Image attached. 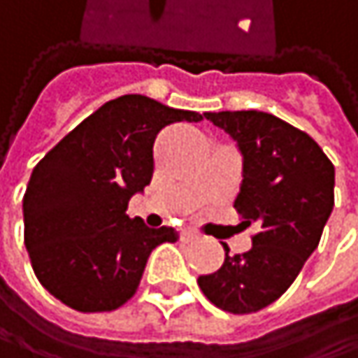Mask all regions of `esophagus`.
I'll list each match as a JSON object with an SVG mask.
<instances>
[{"instance_id": "1", "label": "esophagus", "mask_w": 358, "mask_h": 358, "mask_svg": "<svg viewBox=\"0 0 358 358\" xmlns=\"http://www.w3.org/2000/svg\"><path fill=\"white\" fill-rule=\"evenodd\" d=\"M194 238H196L194 232H190V230H180V241H182V243H192Z\"/></svg>"}]
</instances>
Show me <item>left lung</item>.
I'll list each match as a JSON object with an SVG mask.
<instances>
[{
  "instance_id": "left-lung-1",
  "label": "left lung",
  "mask_w": 358,
  "mask_h": 358,
  "mask_svg": "<svg viewBox=\"0 0 358 358\" xmlns=\"http://www.w3.org/2000/svg\"><path fill=\"white\" fill-rule=\"evenodd\" d=\"M243 155V184L234 201L243 224H257L252 247L228 255L199 275L203 294L222 311L245 315L278 301L317 249L334 209V166L303 130L265 111H207Z\"/></svg>"
}]
</instances>
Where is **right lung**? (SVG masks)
<instances>
[{
    "label": "right lung",
    "instance_id": "right-lung-1",
    "mask_svg": "<svg viewBox=\"0 0 358 358\" xmlns=\"http://www.w3.org/2000/svg\"><path fill=\"white\" fill-rule=\"evenodd\" d=\"M203 115L145 95H122L83 120L35 166L24 199V245L35 275L80 313L113 311L141 284L151 250L174 228L126 215L153 176V143L174 122Z\"/></svg>",
    "mask_w": 358,
    "mask_h": 358
}]
</instances>
